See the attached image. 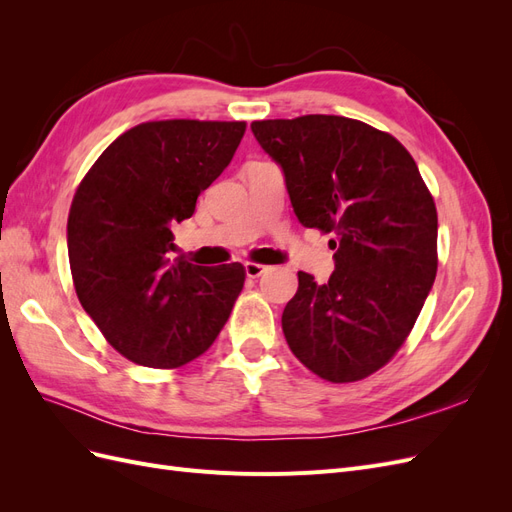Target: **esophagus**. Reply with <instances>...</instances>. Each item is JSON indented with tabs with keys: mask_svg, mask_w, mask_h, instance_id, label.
I'll return each instance as SVG.
<instances>
[{
	"mask_svg": "<svg viewBox=\"0 0 512 512\" xmlns=\"http://www.w3.org/2000/svg\"><path fill=\"white\" fill-rule=\"evenodd\" d=\"M265 271H267L265 265H258V262H245V275L252 277V280H256V277H260Z\"/></svg>",
	"mask_w": 512,
	"mask_h": 512,
	"instance_id": "34e87169",
	"label": "esophagus"
}]
</instances>
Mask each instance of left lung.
<instances>
[{"instance_id": "8db88e82", "label": "left lung", "mask_w": 512, "mask_h": 512, "mask_svg": "<svg viewBox=\"0 0 512 512\" xmlns=\"http://www.w3.org/2000/svg\"><path fill=\"white\" fill-rule=\"evenodd\" d=\"M303 226L333 232L327 284L299 271L282 314L292 354L329 382L374 374L406 342L438 271V213L406 147L337 115L254 121Z\"/></svg>"}]
</instances>
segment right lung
<instances>
[{
    "label": "right lung",
    "instance_id": "right-lung-1",
    "mask_svg": "<svg viewBox=\"0 0 512 512\" xmlns=\"http://www.w3.org/2000/svg\"><path fill=\"white\" fill-rule=\"evenodd\" d=\"M245 121H147L104 149L68 215L70 271L85 312L117 352L173 369L220 335L245 282L239 262L198 267L173 252V226L222 175Z\"/></svg>",
    "mask_w": 512,
    "mask_h": 512
}]
</instances>
